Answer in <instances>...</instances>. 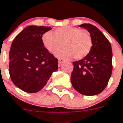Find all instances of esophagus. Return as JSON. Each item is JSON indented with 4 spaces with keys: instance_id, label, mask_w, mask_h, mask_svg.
<instances>
[{
    "instance_id": "34e87169",
    "label": "esophagus",
    "mask_w": 123,
    "mask_h": 123,
    "mask_svg": "<svg viewBox=\"0 0 123 123\" xmlns=\"http://www.w3.org/2000/svg\"><path fill=\"white\" fill-rule=\"evenodd\" d=\"M64 62V61L62 59H61V58L59 59V66L61 64L62 62Z\"/></svg>"
}]
</instances>
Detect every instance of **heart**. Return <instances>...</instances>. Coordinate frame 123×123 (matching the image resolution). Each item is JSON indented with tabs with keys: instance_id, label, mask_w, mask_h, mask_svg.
<instances>
[{
	"instance_id": "heart-1",
	"label": "heart",
	"mask_w": 123,
	"mask_h": 123,
	"mask_svg": "<svg viewBox=\"0 0 123 123\" xmlns=\"http://www.w3.org/2000/svg\"><path fill=\"white\" fill-rule=\"evenodd\" d=\"M43 45L49 52H54L63 42L64 47L57 50L55 55L59 57L76 60L85 58L92 47L91 35L87 32L76 27L64 26L54 31L44 33L42 37Z\"/></svg>"
}]
</instances>
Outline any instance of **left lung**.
Listing matches in <instances>:
<instances>
[{
    "label": "left lung",
    "instance_id": "1",
    "mask_svg": "<svg viewBox=\"0 0 123 123\" xmlns=\"http://www.w3.org/2000/svg\"><path fill=\"white\" fill-rule=\"evenodd\" d=\"M90 33L92 47L85 58L73 62L72 85L78 92L86 96L101 93L108 85L112 70V52L108 39L96 27L90 24L79 25Z\"/></svg>",
    "mask_w": 123,
    "mask_h": 123
}]
</instances>
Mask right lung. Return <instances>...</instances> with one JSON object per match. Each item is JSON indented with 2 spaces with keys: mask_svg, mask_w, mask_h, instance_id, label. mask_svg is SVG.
<instances>
[{
  "mask_svg": "<svg viewBox=\"0 0 123 123\" xmlns=\"http://www.w3.org/2000/svg\"><path fill=\"white\" fill-rule=\"evenodd\" d=\"M51 27L29 25L14 39L9 51V74L17 87L29 93L41 91L58 69V59L44 47L42 35Z\"/></svg>",
  "mask_w": 123,
  "mask_h": 123,
  "instance_id": "obj_1",
  "label": "right lung"
}]
</instances>
